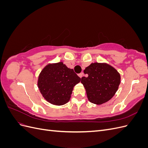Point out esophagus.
Wrapping results in <instances>:
<instances>
[{
    "mask_svg": "<svg viewBox=\"0 0 148 148\" xmlns=\"http://www.w3.org/2000/svg\"><path fill=\"white\" fill-rule=\"evenodd\" d=\"M83 73H79V74H78V76H79V77L80 78H82V77H83Z\"/></svg>",
    "mask_w": 148,
    "mask_h": 148,
    "instance_id": "obj_1",
    "label": "esophagus"
}]
</instances>
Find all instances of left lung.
Segmentation results:
<instances>
[{
  "label": "left lung",
  "instance_id": "obj_1",
  "mask_svg": "<svg viewBox=\"0 0 148 148\" xmlns=\"http://www.w3.org/2000/svg\"><path fill=\"white\" fill-rule=\"evenodd\" d=\"M87 77L82 78L89 102L101 105L110 100L117 91L120 75L114 67L102 62H95L84 70Z\"/></svg>",
  "mask_w": 148,
  "mask_h": 148
}]
</instances>
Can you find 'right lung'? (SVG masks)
<instances>
[{
	"label": "right lung",
	"instance_id": "obj_1",
	"mask_svg": "<svg viewBox=\"0 0 148 148\" xmlns=\"http://www.w3.org/2000/svg\"><path fill=\"white\" fill-rule=\"evenodd\" d=\"M81 81L73 69L62 62L48 64L40 72L38 86L47 102L56 106L66 104L71 97L74 86Z\"/></svg>",
	"mask_w": 148,
	"mask_h": 148
}]
</instances>
